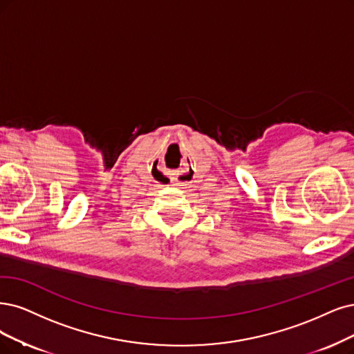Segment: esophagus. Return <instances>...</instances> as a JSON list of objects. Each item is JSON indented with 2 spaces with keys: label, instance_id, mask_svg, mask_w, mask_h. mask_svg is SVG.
Returning <instances> with one entry per match:
<instances>
[{
  "label": "esophagus",
  "instance_id": "obj_1",
  "mask_svg": "<svg viewBox=\"0 0 354 354\" xmlns=\"http://www.w3.org/2000/svg\"><path fill=\"white\" fill-rule=\"evenodd\" d=\"M179 184H184V178H182V176L172 178V185H179Z\"/></svg>",
  "mask_w": 354,
  "mask_h": 354
}]
</instances>
